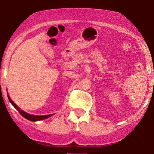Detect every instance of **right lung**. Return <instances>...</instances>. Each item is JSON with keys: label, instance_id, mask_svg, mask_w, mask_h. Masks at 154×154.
<instances>
[{"label": "right lung", "instance_id": "right-lung-1", "mask_svg": "<svg viewBox=\"0 0 154 154\" xmlns=\"http://www.w3.org/2000/svg\"><path fill=\"white\" fill-rule=\"evenodd\" d=\"M8 99L10 102L11 103V104L15 108L17 109V110L19 111V112L21 114V116H23L24 118H26V119H28L30 120V121H32V122H37V121H39V120H43V119H47V118L50 117L52 116L53 114H51V115H30L28 114V113L24 112L23 110H21V109H20L19 107H18L16 104H15L14 102L12 101V99H10V96L8 94Z\"/></svg>", "mask_w": 154, "mask_h": 154}]
</instances>
